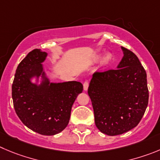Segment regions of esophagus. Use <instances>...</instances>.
I'll list each match as a JSON object with an SVG mask.
<instances>
[{
  "label": "esophagus",
  "instance_id": "obj_1",
  "mask_svg": "<svg viewBox=\"0 0 160 160\" xmlns=\"http://www.w3.org/2000/svg\"><path fill=\"white\" fill-rule=\"evenodd\" d=\"M88 86H89V82L88 80H85L84 82H83V89L85 91H87L88 88Z\"/></svg>",
  "mask_w": 160,
  "mask_h": 160
}]
</instances>
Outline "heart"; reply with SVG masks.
I'll use <instances>...</instances> for the list:
<instances>
[{
    "label": "heart",
    "mask_w": 160,
    "mask_h": 160,
    "mask_svg": "<svg viewBox=\"0 0 160 160\" xmlns=\"http://www.w3.org/2000/svg\"><path fill=\"white\" fill-rule=\"evenodd\" d=\"M110 59V55H107V56L105 58V62H107Z\"/></svg>",
    "instance_id": "b5f03b06"
}]
</instances>
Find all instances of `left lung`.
<instances>
[{"label":"left lung","instance_id":"obj_1","mask_svg":"<svg viewBox=\"0 0 160 160\" xmlns=\"http://www.w3.org/2000/svg\"><path fill=\"white\" fill-rule=\"evenodd\" d=\"M122 48L124 57L118 68L95 72L88 90L95 125L108 136L136 127L148 103L145 69L135 53Z\"/></svg>","mask_w":160,"mask_h":160}]
</instances>
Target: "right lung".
I'll return each mask as SVG.
<instances>
[{"label": "right lung", "mask_w": 160, "mask_h": 160, "mask_svg": "<svg viewBox=\"0 0 160 160\" xmlns=\"http://www.w3.org/2000/svg\"><path fill=\"white\" fill-rule=\"evenodd\" d=\"M46 57V53L35 49L22 60L16 68L12 96L15 111L27 127L42 135L52 136L68 125L72 107L83 92V84L77 81L46 82L38 87L31 83V77L41 74V63Z\"/></svg>", "instance_id": "obj_1"}]
</instances>
